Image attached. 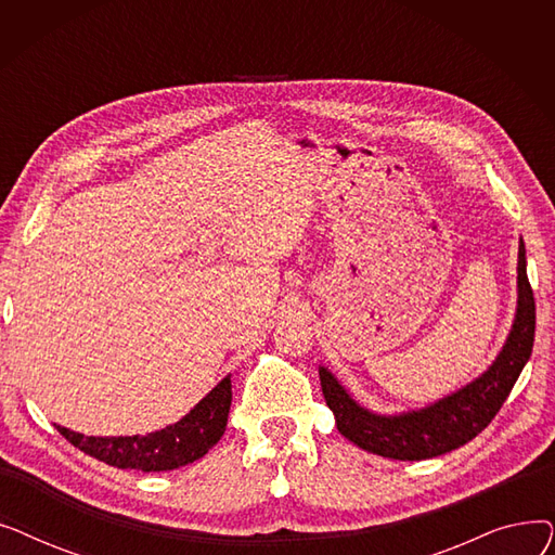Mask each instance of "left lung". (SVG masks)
<instances>
[{"label": "left lung", "instance_id": "8db88e82", "mask_svg": "<svg viewBox=\"0 0 555 555\" xmlns=\"http://www.w3.org/2000/svg\"><path fill=\"white\" fill-rule=\"evenodd\" d=\"M517 287L519 299L515 324L500 358L479 380L423 412L391 418L375 416L348 398L326 369H319L322 391L335 414L337 429L362 450L398 461H423L470 443L498 416L533 351L535 299L527 276V256H524L521 243L517 258Z\"/></svg>", "mask_w": 555, "mask_h": 555}]
</instances>
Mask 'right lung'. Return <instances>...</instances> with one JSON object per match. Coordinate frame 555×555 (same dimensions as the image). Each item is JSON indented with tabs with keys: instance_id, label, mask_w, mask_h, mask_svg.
Wrapping results in <instances>:
<instances>
[{
	"instance_id": "obj_1",
	"label": "right lung",
	"mask_w": 555,
	"mask_h": 555,
	"mask_svg": "<svg viewBox=\"0 0 555 555\" xmlns=\"http://www.w3.org/2000/svg\"><path fill=\"white\" fill-rule=\"evenodd\" d=\"M231 406V380H224L204 398L191 414L175 425L153 431L149 436H119V439H101L69 431L61 425L55 429L80 452L90 454L114 468H128L141 473H164L182 468L207 454L227 429Z\"/></svg>"
}]
</instances>
